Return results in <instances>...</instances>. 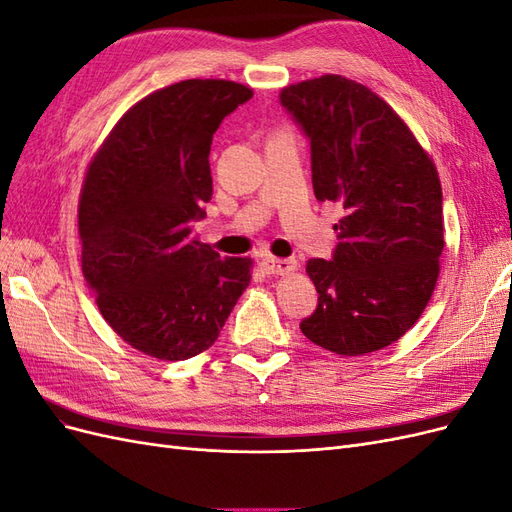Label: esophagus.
Wrapping results in <instances>:
<instances>
[{"label": "esophagus", "mask_w": 512, "mask_h": 512, "mask_svg": "<svg viewBox=\"0 0 512 512\" xmlns=\"http://www.w3.org/2000/svg\"><path fill=\"white\" fill-rule=\"evenodd\" d=\"M297 269V260L292 258H265L262 260V271L267 275H288Z\"/></svg>", "instance_id": "obj_1"}]
</instances>
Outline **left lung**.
<instances>
[{
    "label": "left lung",
    "instance_id": "left-lung-1",
    "mask_svg": "<svg viewBox=\"0 0 512 512\" xmlns=\"http://www.w3.org/2000/svg\"><path fill=\"white\" fill-rule=\"evenodd\" d=\"M280 102L312 145L316 198L344 207L333 258L307 262L318 307L301 331L342 356L382 350L412 329L438 282L436 164L389 104L346 76L288 85Z\"/></svg>",
    "mask_w": 512,
    "mask_h": 512
}]
</instances>
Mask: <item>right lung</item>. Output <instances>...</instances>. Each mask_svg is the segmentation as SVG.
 Wrapping results in <instances>:
<instances>
[{
    "label": "right lung",
    "instance_id": "obj_1",
    "mask_svg": "<svg viewBox=\"0 0 512 512\" xmlns=\"http://www.w3.org/2000/svg\"><path fill=\"white\" fill-rule=\"evenodd\" d=\"M252 96L222 79L153 91L89 164L79 203L83 275L113 331L153 359L185 361L213 346L250 286L252 260L220 258L192 237V224L213 194V134Z\"/></svg>",
    "mask_w": 512,
    "mask_h": 512
}]
</instances>
